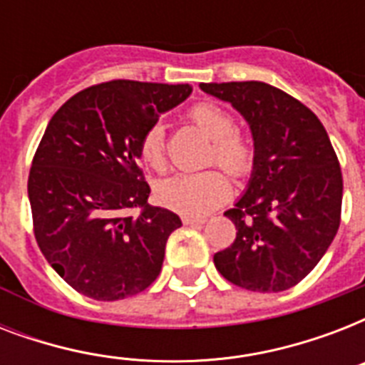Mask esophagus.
Here are the masks:
<instances>
[{
	"instance_id": "esophagus-1",
	"label": "esophagus",
	"mask_w": 365,
	"mask_h": 365,
	"mask_svg": "<svg viewBox=\"0 0 365 365\" xmlns=\"http://www.w3.org/2000/svg\"><path fill=\"white\" fill-rule=\"evenodd\" d=\"M183 225H202L206 223V217H197V216H183L182 217Z\"/></svg>"
}]
</instances>
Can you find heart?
I'll use <instances>...</instances> for the list:
<instances>
[{
	"instance_id": "obj_1",
	"label": "heart",
	"mask_w": 365,
	"mask_h": 365,
	"mask_svg": "<svg viewBox=\"0 0 365 365\" xmlns=\"http://www.w3.org/2000/svg\"><path fill=\"white\" fill-rule=\"evenodd\" d=\"M208 140H212V160L235 176L252 168L254 149L248 140L235 132L231 113L216 104H197L189 113ZM140 157L145 165L160 170L165 166V128L155 123L140 140ZM229 195V180L220 170L180 172L166 178L157 187V197L166 208L185 216H205Z\"/></svg>"
}]
</instances>
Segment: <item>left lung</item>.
<instances>
[{
	"label": "left lung",
	"mask_w": 365,
	"mask_h": 365,
	"mask_svg": "<svg viewBox=\"0 0 365 365\" xmlns=\"http://www.w3.org/2000/svg\"><path fill=\"white\" fill-rule=\"evenodd\" d=\"M200 88L233 106L254 140L250 182L225 212L237 239L214 265L250 292H284L317 267L339 229L343 176L328 132L307 106L267 83Z\"/></svg>",
	"instance_id": "left-lung-1"
}]
</instances>
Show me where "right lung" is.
<instances>
[{
    "instance_id": "add662e5",
    "label": "right lung",
    "mask_w": 365,
    "mask_h": 365,
    "mask_svg": "<svg viewBox=\"0 0 365 365\" xmlns=\"http://www.w3.org/2000/svg\"><path fill=\"white\" fill-rule=\"evenodd\" d=\"M191 91L117 79L77 93L48 121L28 178L34 233L48 265L79 294L125 299L159 277L182 220L148 205L140 140Z\"/></svg>"
}]
</instances>
